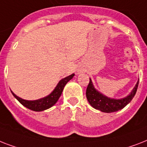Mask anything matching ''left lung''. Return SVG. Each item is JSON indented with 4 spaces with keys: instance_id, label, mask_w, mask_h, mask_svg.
<instances>
[{
    "instance_id": "8db88e82",
    "label": "left lung",
    "mask_w": 147,
    "mask_h": 147,
    "mask_svg": "<svg viewBox=\"0 0 147 147\" xmlns=\"http://www.w3.org/2000/svg\"><path fill=\"white\" fill-rule=\"evenodd\" d=\"M138 84H139V80L137 81L133 91L129 96L121 99H115V98H108L100 92H98L94 88L92 80L90 79V83L86 88V95L88 102L94 109H98L101 111L106 112V113H111V112L118 111L122 109L132 100V98L134 97L137 92Z\"/></svg>"
}]
</instances>
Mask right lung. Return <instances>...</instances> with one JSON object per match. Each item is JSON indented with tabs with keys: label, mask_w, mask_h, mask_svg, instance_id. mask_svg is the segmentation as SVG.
Wrapping results in <instances>:
<instances>
[{
	"label": "right lung",
	"mask_w": 147,
	"mask_h": 147,
	"mask_svg": "<svg viewBox=\"0 0 147 147\" xmlns=\"http://www.w3.org/2000/svg\"><path fill=\"white\" fill-rule=\"evenodd\" d=\"M74 76V74L68 76V77H65L64 79H62L60 81L57 86L55 87V90H53V92H51L50 95H49L45 98H40L38 100H34V101H29V100H25L23 98H20L17 96H16L15 94L13 92L12 94L13 96L20 102L23 105V106L26 107L27 109H31L32 111H44L45 109H48L49 108H51V106H53L55 103L57 102L58 98H60V96L61 95L62 91L64 90V87L67 84L68 81L72 79L73 77Z\"/></svg>",
	"instance_id": "obj_1"
}]
</instances>
